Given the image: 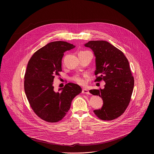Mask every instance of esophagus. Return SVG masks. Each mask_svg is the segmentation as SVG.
Masks as SVG:
<instances>
[{
	"label": "esophagus",
	"instance_id": "1",
	"mask_svg": "<svg viewBox=\"0 0 154 154\" xmlns=\"http://www.w3.org/2000/svg\"><path fill=\"white\" fill-rule=\"evenodd\" d=\"M82 92L83 94H89V92L88 91V89L87 88H84L82 89Z\"/></svg>",
	"mask_w": 154,
	"mask_h": 154
}]
</instances>
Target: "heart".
<instances>
[{
	"instance_id": "b5f03b06",
	"label": "heart",
	"mask_w": 154,
	"mask_h": 154,
	"mask_svg": "<svg viewBox=\"0 0 154 154\" xmlns=\"http://www.w3.org/2000/svg\"><path fill=\"white\" fill-rule=\"evenodd\" d=\"M72 79L73 82L79 85H84L85 84V81L84 78L80 75H75L73 77H72Z\"/></svg>"
}]
</instances>
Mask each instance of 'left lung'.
<instances>
[{
    "label": "left lung",
    "instance_id": "obj_1",
    "mask_svg": "<svg viewBox=\"0 0 154 154\" xmlns=\"http://www.w3.org/2000/svg\"><path fill=\"white\" fill-rule=\"evenodd\" d=\"M85 46L92 50L96 57L95 81L106 82L104 89L89 91L103 100L102 108L94 112L103 120L117 119L128 107L134 87L129 61L121 50L107 42L90 41Z\"/></svg>",
    "mask_w": 154,
    "mask_h": 154
}]
</instances>
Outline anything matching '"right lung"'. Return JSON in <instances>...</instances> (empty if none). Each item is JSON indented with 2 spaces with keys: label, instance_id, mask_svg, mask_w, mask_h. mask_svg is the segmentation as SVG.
Here are the masks:
<instances>
[{
  "label": "right lung",
  "instance_id": "obj_1",
  "mask_svg": "<svg viewBox=\"0 0 154 154\" xmlns=\"http://www.w3.org/2000/svg\"><path fill=\"white\" fill-rule=\"evenodd\" d=\"M75 46L66 42H53L38 50L29 59L24 76V90L30 107L41 119L56 123L63 119L72 100L82 92L77 84L68 83L56 92L53 82L62 72L64 52Z\"/></svg>",
  "mask_w": 154,
  "mask_h": 154
}]
</instances>
